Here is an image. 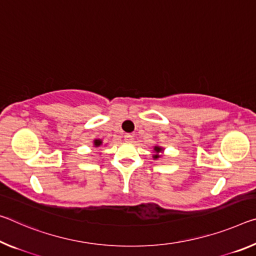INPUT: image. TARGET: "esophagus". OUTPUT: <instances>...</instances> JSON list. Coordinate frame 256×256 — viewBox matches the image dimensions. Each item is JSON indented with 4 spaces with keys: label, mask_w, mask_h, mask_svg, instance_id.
Masks as SVG:
<instances>
[{
    "label": "esophagus",
    "mask_w": 256,
    "mask_h": 256,
    "mask_svg": "<svg viewBox=\"0 0 256 256\" xmlns=\"http://www.w3.org/2000/svg\"><path fill=\"white\" fill-rule=\"evenodd\" d=\"M124 140L126 141V142H131V141L133 140V136L130 134V133H128V134L124 136Z\"/></svg>",
    "instance_id": "34e87169"
}]
</instances>
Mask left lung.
I'll list each match as a JSON object with an SVG mask.
<instances>
[{
  "label": "left lung",
  "mask_w": 256,
  "mask_h": 256,
  "mask_svg": "<svg viewBox=\"0 0 256 256\" xmlns=\"http://www.w3.org/2000/svg\"><path fill=\"white\" fill-rule=\"evenodd\" d=\"M155 150H156V152H160L162 148H160V147H155ZM158 157H160L158 155H155V156H154V158H158Z\"/></svg>",
  "instance_id": "8db88e82"
}]
</instances>
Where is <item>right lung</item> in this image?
Returning <instances> with one entry per match:
<instances>
[{
  "label": "right lung",
  "mask_w": 256,
  "mask_h": 256,
  "mask_svg": "<svg viewBox=\"0 0 256 256\" xmlns=\"http://www.w3.org/2000/svg\"><path fill=\"white\" fill-rule=\"evenodd\" d=\"M100 144H102V141H101V140H94V146H96V147H99Z\"/></svg>",
  "instance_id": "right-lung-1"
}]
</instances>
